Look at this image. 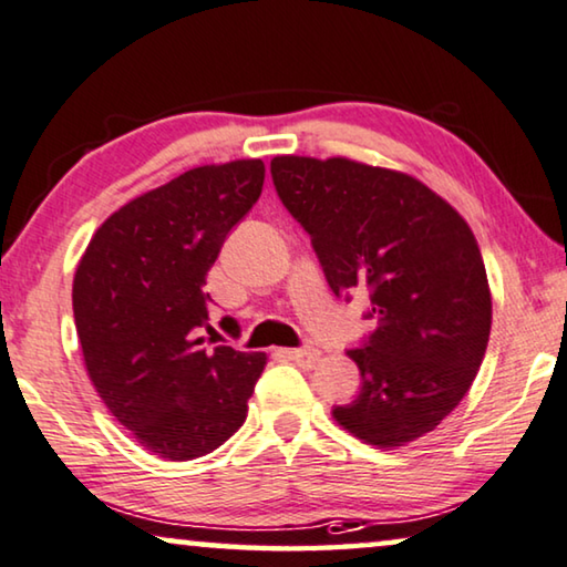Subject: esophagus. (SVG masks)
I'll return each instance as SVG.
<instances>
[{
	"instance_id": "34e87169",
	"label": "esophagus",
	"mask_w": 567,
	"mask_h": 567,
	"mask_svg": "<svg viewBox=\"0 0 567 567\" xmlns=\"http://www.w3.org/2000/svg\"><path fill=\"white\" fill-rule=\"evenodd\" d=\"M287 357L292 361H298L300 367H316L320 361V351L318 349H292L287 351Z\"/></svg>"
}]
</instances>
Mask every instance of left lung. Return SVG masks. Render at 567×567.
<instances>
[{
  "label": "left lung",
  "mask_w": 567,
  "mask_h": 567,
  "mask_svg": "<svg viewBox=\"0 0 567 567\" xmlns=\"http://www.w3.org/2000/svg\"><path fill=\"white\" fill-rule=\"evenodd\" d=\"M277 196L310 234L336 298L369 292L377 331L349 351L361 392L343 430L400 447L441 425L471 390L492 333V290L471 226L408 173L349 157L272 159Z\"/></svg>",
  "instance_id": "8db88e82"
}]
</instances>
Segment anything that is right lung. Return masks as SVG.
Wrapping results in <instances>:
<instances>
[{"instance_id": "obj_1", "label": "right lung", "mask_w": 567, "mask_h": 567, "mask_svg": "<svg viewBox=\"0 0 567 567\" xmlns=\"http://www.w3.org/2000/svg\"><path fill=\"white\" fill-rule=\"evenodd\" d=\"M265 185L261 159L203 165L142 193L99 226L73 277L83 364L145 451L200 458L247 420L265 353L206 349L218 251Z\"/></svg>"}]
</instances>
